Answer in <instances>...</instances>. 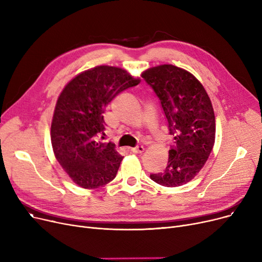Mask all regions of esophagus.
<instances>
[{"mask_svg":"<svg viewBox=\"0 0 262 262\" xmlns=\"http://www.w3.org/2000/svg\"><path fill=\"white\" fill-rule=\"evenodd\" d=\"M132 150H133V153L142 154V153L144 152V146L139 145V146H137V147H135V148H132Z\"/></svg>","mask_w":262,"mask_h":262,"instance_id":"1","label":"esophagus"}]
</instances>
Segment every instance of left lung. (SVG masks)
I'll return each instance as SVG.
<instances>
[{
    "label": "left lung",
    "mask_w": 262,
    "mask_h": 262,
    "mask_svg": "<svg viewBox=\"0 0 262 262\" xmlns=\"http://www.w3.org/2000/svg\"><path fill=\"white\" fill-rule=\"evenodd\" d=\"M141 76L158 96L175 144L169 150L166 170L149 177L164 187L183 186L202 170L214 145L211 101L201 81L176 66L149 68Z\"/></svg>",
    "instance_id": "left-lung-1"
}]
</instances>
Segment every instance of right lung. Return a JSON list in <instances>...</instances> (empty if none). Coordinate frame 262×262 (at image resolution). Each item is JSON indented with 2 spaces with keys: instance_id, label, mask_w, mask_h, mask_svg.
<instances>
[{
  "instance_id": "add662e5",
  "label": "right lung",
  "mask_w": 262,
  "mask_h": 262,
  "mask_svg": "<svg viewBox=\"0 0 262 262\" xmlns=\"http://www.w3.org/2000/svg\"><path fill=\"white\" fill-rule=\"evenodd\" d=\"M119 67L96 66L77 74L60 92L51 125L55 157L73 183L96 189L112 182L123 157L104 135L105 107L116 95L140 82Z\"/></svg>"
}]
</instances>
